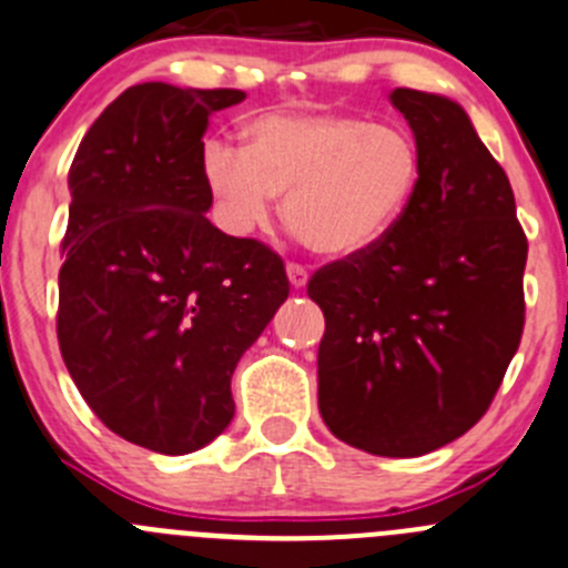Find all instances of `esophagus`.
<instances>
[{
    "label": "esophagus",
    "instance_id": "34e87169",
    "mask_svg": "<svg viewBox=\"0 0 568 568\" xmlns=\"http://www.w3.org/2000/svg\"><path fill=\"white\" fill-rule=\"evenodd\" d=\"M287 275H290V284H293L295 290L306 287V281H310V273H306V267H304V264H295V262H290V264H287Z\"/></svg>",
    "mask_w": 568,
    "mask_h": 568
}]
</instances>
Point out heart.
Returning a JSON list of instances; mask_svg holds the SVG:
<instances>
[{"label":"heart","instance_id":"1","mask_svg":"<svg viewBox=\"0 0 568 568\" xmlns=\"http://www.w3.org/2000/svg\"><path fill=\"white\" fill-rule=\"evenodd\" d=\"M242 150L209 139L200 175L214 217L251 236L284 194V220L321 256L351 258L398 225L420 183V150L398 125L343 113H262L242 128Z\"/></svg>","mask_w":568,"mask_h":568}]
</instances>
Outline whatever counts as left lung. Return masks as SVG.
Returning <instances> with one entry per match:
<instances>
[{"label": "left lung", "mask_w": 568, "mask_h": 568, "mask_svg": "<svg viewBox=\"0 0 568 568\" xmlns=\"http://www.w3.org/2000/svg\"><path fill=\"white\" fill-rule=\"evenodd\" d=\"M420 183L396 229L326 264L310 298L326 317L317 407L334 437L418 457L485 415L521 343L527 236L516 200L455 100L396 89Z\"/></svg>", "instance_id": "left-lung-1"}]
</instances>
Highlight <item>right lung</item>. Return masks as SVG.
<instances>
[{
	"mask_svg": "<svg viewBox=\"0 0 568 568\" xmlns=\"http://www.w3.org/2000/svg\"><path fill=\"white\" fill-rule=\"evenodd\" d=\"M236 89L139 83L97 116L69 170L58 345L97 418L189 455L234 418L231 376L290 295L284 262L209 223V116Z\"/></svg>",
	"mask_w": 568,
	"mask_h": 568,
	"instance_id": "obj_1",
	"label": "right lung"
}]
</instances>
